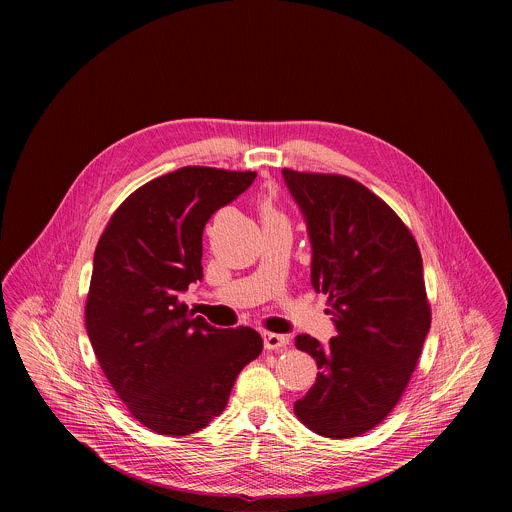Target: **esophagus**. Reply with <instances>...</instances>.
<instances>
[{
	"mask_svg": "<svg viewBox=\"0 0 512 512\" xmlns=\"http://www.w3.org/2000/svg\"><path fill=\"white\" fill-rule=\"evenodd\" d=\"M263 340H265V347H267L268 351H280V349H284L290 343L288 336L272 334V332H265Z\"/></svg>",
	"mask_w": 512,
	"mask_h": 512,
	"instance_id": "34e87169",
	"label": "esophagus"
}]
</instances>
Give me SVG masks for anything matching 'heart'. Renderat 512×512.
<instances>
[{
	"label": "heart",
	"instance_id": "obj_1",
	"mask_svg": "<svg viewBox=\"0 0 512 512\" xmlns=\"http://www.w3.org/2000/svg\"><path fill=\"white\" fill-rule=\"evenodd\" d=\"M259 215L263 220V228H278V226H290L286 215L280 211L276 197L272 194H265L259 201Z\"/></svg>",
	"mask_w": 512,
	"mask_h": 512
}]
</instances>
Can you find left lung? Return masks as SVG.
Returning a JSON list of instances; mask_svg holds the SVG:
<instances>
[{
    "label": "left lung",
    "mask_w": 512,
    "mask_h": 512,
    "mask_svg": "<svg viewBox=\"0 0 512 512\" xmlns=\"http://www.w3.org/2000/svg\"><path fill=\"white\" fill-rule=\"evenodd\" d=\"M311 240V284L328 295L336 336L299 334L317 382L297 418L324 438H355L380 424L407 388L430 330L422 257L390 205L353 178L284 169Z\"/></svg>",
    "instance_id": "obj_1"
}]
</instances>
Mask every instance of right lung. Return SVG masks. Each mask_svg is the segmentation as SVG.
Instances as JSON below:
<instances>
[{"mask_svg":"<svg viewBox=\"0 0 512 512\" xmlns=\"http://www.w3.org/2000/svg\"><path fill=\"white\" fill-rule=\"evenodd\" d=\"M257 172L182 167L122 201L99 238L86 330L128 411L163 436H188L219 416L247 363L263 351L247 326L195 317L180 293L203 278V228Z\"/></svg>","mask_w":512,"mask_h":512,"instance_id":"obj_1","label":"right lung"}]
</instances>
